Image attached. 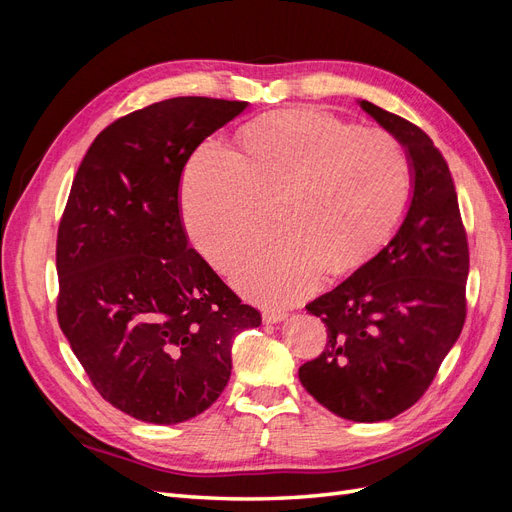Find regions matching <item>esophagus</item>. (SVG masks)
<instances>
[{"label": "esophagus", "instance_id": "obj_1", "mask_svg": "<svg viewBox=\"0 0 512 512\" xmlns=\"http://www.w3.org/2000/svg\"><path fill=\"white\" fill-rule=\"evenodd\" d=\"M286 316L288 314L284 312V309H275V307H269V309H265V312H262V320H265V322H280Z\"/></svg>", "mask_w": 512, "mask_h": 512}]
</instances>
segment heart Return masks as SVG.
<instances>
[{"label": "heart", "instance_id": "b5f03b06", "mask_svg": "<svg viewBox=\"0 0 512 512\" xmlns=\"http://www.w3.org/2000/svg\"><path fill=\"white\" fill-rule=\"evenodd\" d=\"M412 194V170L391 134L361 130L318 108L262 115L239 149H200L183 177V222L196 250L228 269L266 227L281 232L232 267V282L262 303H288L320 273H344L393 237Z\"/></svg>", "mask_w": 512, "mask_h": 512}]
</instances>
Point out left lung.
Returning a JSON list of instances; mask_svg holds the SVG:
<instances>
[{
    "label": "left lung",
    "mask_w": 512,
    "mask_h": 512,
    "mask_svg": "<svg viewBox=\"0 0 512 512\" xmlns=\"http://www.w3.org/2000/svg\"><path fill=\"white\" fill-rule=\"evenodd\" d=\"M367 115L404 145L412 200L395 237L348 280L307 303L327 346L299 367L305 391L333 414L378 423L414 406L466 322L470 252L455 183L431 138L367 100Z\"/></svg>",
    "instance_id": "1"
}]
</instances>
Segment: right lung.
<instances>
[{
  "instance_id": "1",
  "label": "right lung",
  "mask_w": 512,
  "mask_h": 512,
  "mask_svg": "<svg viewBox=\"0 0 512 512\" xmlns=\"http://www.w3.org/2000/svg\"><path fill=\"white\" fill-rule=\"evenodd\" d=\"M247 102L170 98L104 128L57 230V320L96 391L138 421L205 412L235 337L260 324L188 245L179 183L196 147Z\"/></svg>"
}]
</instances>
